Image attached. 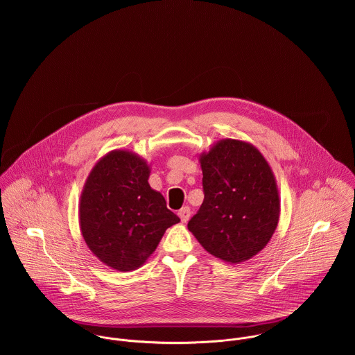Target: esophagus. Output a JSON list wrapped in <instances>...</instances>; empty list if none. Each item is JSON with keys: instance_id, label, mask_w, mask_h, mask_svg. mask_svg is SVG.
I'll return each mask as SVG.
<instances>
[{"instance_id": "34e87169", "label": "esophagus", "mask_w": 355, "mask_h": 355, "mask_svg": "<svg viewBox=\"0 0 355 355\" xmlns=\"http://www.w3.org/2000/svg\"><path fill=\"white\" fill-rule=\"evenodd\" d=\"M179 217H180V220H182V223H187L189 221V218H190V214H191V211H190V207L189 206H184V207H182L180 210H179Z\"/></svg>"}]
</instances>
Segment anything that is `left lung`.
<instances>
[{"label":"left lung","instance_id":"obj_1","mask_svg":"<svg viewBox=\"0 0 355 355\" xmlns=\"http://www.w3.org/2000/svg\"><path fill=\"white\" fill-rule=\"evenodd\" d=\"M205 198L189 221L207 253L241 263L270 241L280 217L273 171L254 145L225 138L200 154Z\"/></svg>","mask_w":355,"mask_h":355}]
</instances>
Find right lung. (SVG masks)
<instances>
[{
	"label": "right lung",
	"instance_id": "right-lung-1",
	"mask_svg": "<svg viewBox=\"0 0 355 355\" xmlns=\"http://www.w3.org/2000/svg\"><path fill=\"white\" fill-rule=\"evenodd\" d=\"M150 165L137 153H106L90 171L79 201V225L87 248L119 272L141 268L166 228L180 218L149 184Z\"/></svg>",
	"mask_w": 355,
	"mask_h": 355
}]
</instances>
